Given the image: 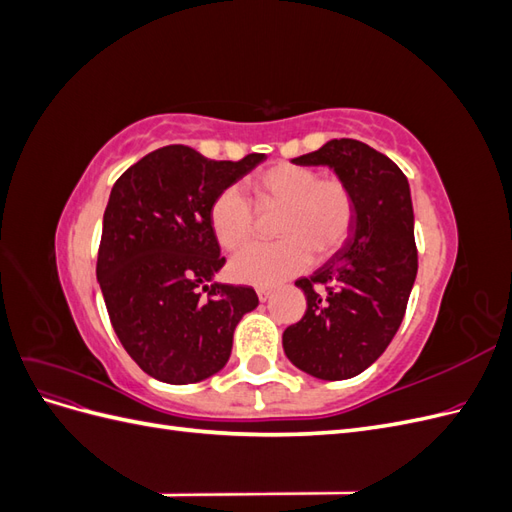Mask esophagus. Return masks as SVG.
Instances as JSON below:
<instances>
[{
  "mask_svg": "<svg viewBox=\"0 0 512 512\" xmlns=\"http://www.w3.org/2000/svg\"><path fill=\"white\" fill-rule=\"evenodd\" d=\"M256 294H258V299H260V301H267V299L271 297V294H273V290H271V288H267V286H260V288L256 290Z\"/></svg>",
  "mask_w": 512,
  "mask_h": 512,
  "instance_id": "1",
  "label": "esophagus"
}]
</instances>
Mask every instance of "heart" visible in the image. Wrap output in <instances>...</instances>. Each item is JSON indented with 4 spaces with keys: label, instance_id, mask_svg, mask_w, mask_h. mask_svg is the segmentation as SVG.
Masks as SVG:
<instances>
[{
    "label": "heart",
    "instance_id": "b5f03b06",
    "mask_svg": "<svg viewBox=\"0 0 512 512\" xmlns=\"http://www.w3.org/2000/svg\"><path fill=\"white\" fill-rule=\"evenodd\" d=\"M256 203L282 205L275 232L282 239L254 243L232 256V280L273 286L305 271L312 256H329L342 245L356 218L350 185L339 177H320L312 166L280 162L252 181ZM213 235L224 250H239L254 235V209L237 188L222 190L209 209Z\"/></svg>",
    "mask_w": 512,
    "mask_h": 512
}]
</instances>
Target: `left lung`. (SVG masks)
Masks as SVG:
<instances>
[{"label":"left lung","instance_id":"left-lung-1","mask_svg":"<svg viewBox=\"0 0 512 512\" xmlns=\"http://www.w3.org/2000/svg\"><path fill=\"white\" fill-rule=\"evenodd\" d=\"M292 162L331 166L350 185L356 218L342 250L294 282L307 309L284 331V352L309 376L348 380L386 350L406 314L418 269L410 185L391 158L354 138Z\"/></svg>","mask_w":512,"mask_h":512}]
</instances>
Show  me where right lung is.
<instances>
[{
	"label": "right lung",
	"instance_id": "obj_1",
	"mask_svg": "<svg viewBox=\"0 0 512 512\" xmlns=\"http://www.w3.org/2000/svg\"><path fill=\"white\" fill-rule=\"evenodd\" d=\"M262 160L218 162L168 145L115 181L96 275L121 346L151 378L192 384L218 374L239 320L258 305L250 286L211 282L226 258L209 209Z\"/></svg>",
	"mask_w": 512,
	"mask_h": 512
}]
</instances>
